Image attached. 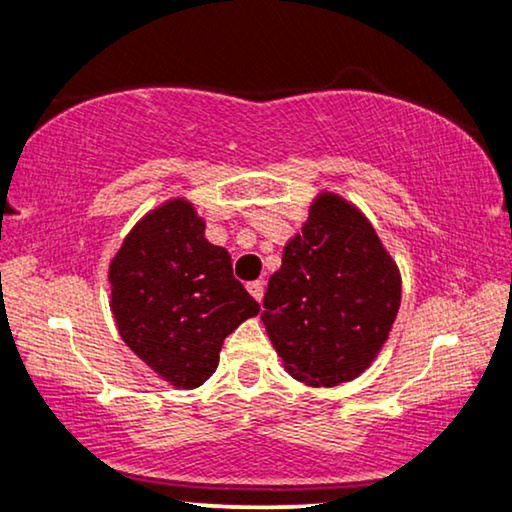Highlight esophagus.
I'll return each instance as SVG.
<instances>
[{
  "label": "esophagus",
  "instance_id": "34e87169",
  "mask_svg": "<svg viewBox=\"0 0 512 512\" xmlns=\"http://www.w3.org/2000/svg\"><path fill=\"white\" fill-rule=\"evenodd\" d=\"M248 293L255 297L257 302H262V297H264V281H250L248 283Z\"/></svg>",
  "mask_w": 512,
  "mask_h": 512
}]
</instances>
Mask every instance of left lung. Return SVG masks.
Here are the masks:
<instances>
[{
  "mask_svg": "<svg viewBox=\"0 0 512 512\" xmlns=\"http://www.w3.org/2000/svg\"><path fill=\"white\" fill-rule=\"evenodd\" d=\"M401 304V276L373 224L338 193H319L269 278L262 323L300 383L335 387L366 371Z\"/></svg>",
  "mask_w": 512,
  "mask_h": 512,
  "instance_id": "1",
  "label": "left lung"
}]
</instances>
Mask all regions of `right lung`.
<instances>
[{
    "mask_svg": "<svg viewBox=\"0 0 512 512\" xmlns=\"http://www.w3.org/2000/svg\"><path fill=\"white\" fill-rule=\"evenodd\" d=\"M108 283L120 338L179 390L203 385L226 335L260 312L234 278L231 255L205 238L203 217L184 198L134 224L111 260Z\"/></svg>",
    "mask_w": 512,
    "mask_h": 512,
    "instance_id": "obj_1",
    "label": "right lung"
}]
</instances>
